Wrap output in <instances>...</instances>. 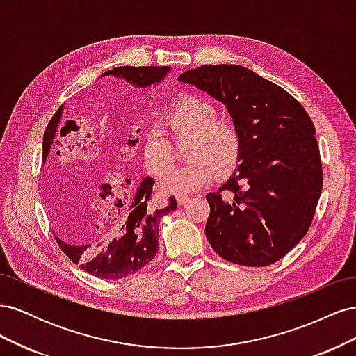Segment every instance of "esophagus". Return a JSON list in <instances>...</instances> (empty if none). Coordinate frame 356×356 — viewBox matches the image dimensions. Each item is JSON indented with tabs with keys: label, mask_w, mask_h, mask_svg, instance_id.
Wrapping results in <instances>:
<instances>
[{
	"label": "esophagus",
	"mask_w": 356,
	"mask_h": 356,
	"mask_svg": "<svg viewBox=\"0 0 356 356\" xmlns=\"http://www.w3.org/2000/svg\"><path fill=\"white\" fill-rule=\"evenodd\" d=\"M190 200L188 196H177V203L178 204H186Z\"/></svg>",
	"instance_id": "obj_1"
}]
</instances>
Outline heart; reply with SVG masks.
<instances>
[{
    "mask_svg": "<svg viewBox=\"0 0 356 356\" xmlns=\"http://www.w3.org/2000/svg\"><path fill=\"white\" fill-rule=\"evenodd\" d=\"M218 110L212 102L199 96H184L166 114L170 138L179 143L190 139L186 157L190 163L170 170L160 181L165 195L184 196L211 186L213 179L225 175L238 163L241 135L232 122L218 120ZM141 159L145 169L154 177L163 175L174 163V149L160 132H149L144 139Z\"/></svg>",
    "mask_w": 356,
    "mask_h": 356,
    "instance_id": "1",
    "label": "heart"
}]
</instances>
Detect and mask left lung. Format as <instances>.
<instances>
[{
  "instance_id": "1",
  "label": "left lung",
  "mask_w": 356,
  "mask_h": 356,
  "mask_svg": "<svg viewBox=\"0 0 356 356\" xmlns=\"http://www.w3.org/2000/svg\"><path fill=\"white\" fill-rule=\"evenodd\" d=\"M179 81L221 101L241 135L238 170L207 196L211 246L234 264L279 261L306 236L324 184L309 114L281 86L241 65H202Z\"/></svg>"
}]
</instances>
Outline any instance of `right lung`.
I'll return each mask as SVG.
<instances>
[{"label":"right lung","mask_w":356,"mask_h":356,"mask_svg":"<svg viewBox=\"0 0 356 356\" xmlns=\"http://www.w3.org/2000/svg\"><path fill=\"white\" fill-rule=\"evenodd\" d=\"M169 67H118L106 71L104 75H117L132 81L139 88H145L165 77ZM62 108H59L49 122L44 138H42V160H46L49 149L55 138ZM153 178H145L138 188L134 199L127 200L126 207L115 218L118 225L105 239L92 243L75 246L56 238L60 250L80 268L93 276L102 279H122L138 272L153 260L159 246V222L163 215L175 211L177 200L169 197L163 208L153 204ZM67 196L58 182L49 187V209L55 218L62 217L67 211Z\"/></svg>","instance_id":"right-lung-1"}]
</instances>
